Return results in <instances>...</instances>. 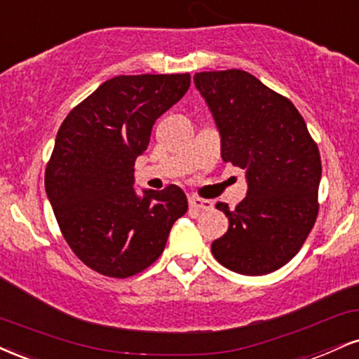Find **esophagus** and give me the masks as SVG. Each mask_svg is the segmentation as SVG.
<instances>
[{
    "label": "esophagus",
    "instance_id": "obj_1",
    "mask_svg": "<svg viewBox=\"0 0 359 359\" xmlns=\"http://www.w3.org/2000/svg\"><path fill=\"white\" fill-rule=\"evenodd\" d=\"M189 206L198 210V212H203V210H212L213 203L210 200H203V198L191 196V198H189Z\"/></svg>",
    "mask_w": 359,
    "mask_h": 359
}]
</instances>
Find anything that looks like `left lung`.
<instances>
[{"label": "left lung", "instance_id": "8db88e82", "mask_svg": "<svg viewBox=\"0 0 359 359\" xmlns=\"http://www.w3.org/2000/svg\"><path fill=\"white\" fill-rule=\"evenodd\" d=\"M195 86L220 130L223 161L245 170L248 183L233 212L217 203L229 231L212 254L237 273H271L301 250L318 218V144L287 97L248 72H200Z\"/></svg>", "mask_w": 359, "mask_h": 359}]
</instances>
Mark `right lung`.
Wrapping results in <instances>:
<instances>
[{"instance_id":"obj_1","label":"right lung","mask_w":359,"mask_h":359,"mask_svg":"<svg viewBox=\"0 0 359 359\" xmlns=\"http://www.w3.org/2000/svg\"><path fill=\"white\" fill-rule=\"evenodd\" d=\"M189 74L119 75L72 109L55 139L45 189L63 238L92 271L116 279L158 260L188 210L183 189L136 195L134 163L156 119L187 94Z\"/></svg>"}]
</instances>
